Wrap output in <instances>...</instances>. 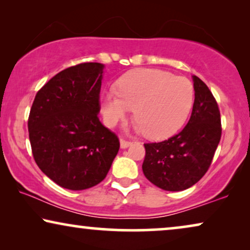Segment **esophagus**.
<instances>
[{
	"label": "esophagus",
	"instance_id": "34e87169",
	"mask_svg": "<svg viewBox=\"0 0 250 250\" xmlns=\"http://www.w3.org/2000/svg\"><path fill=\"white\" fill-rule=\"evenodd\" d=\"M119 142H121V148L122 149L128 148V146L132 145L131 141H127V140H125V139H121V140H119Z\"/></svg>",
	"mask_w": 250,
	"mask_h": 250
}]
</instances>
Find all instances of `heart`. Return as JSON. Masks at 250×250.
Returning <instances> with one entry per match:
<instances>
[{"label": "heart", "instance_id": "1", "mask_svg": "<svg viewBox=\"0 0 250 250\" xmlns=\"http://www.w3.org/2000/svg\"><path fill=\"white\" fill-rule=\"evenodd\" d=\"M193 86L188 78L159 69H135L118 82L117 93L105 92L102 112L108 124H115L134 108L136 128L146 138L162 140L173 135L189 117Z\"/></svg>", "mask_w": 250, "mask_h": 250}]
</instances>
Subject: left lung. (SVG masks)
Wrapping results in <instances>:
<instances>
[{
  "instance_id": "left-lung-1",
  "label": "left lung",
  "mask_w": 250,
  "mask_h": 250,
  "mask_svg": "<svg viewBox=\"0 0 250 250\" xmlns=\"http://www.w3.org/2000/svg\"><path fill=\"white\" fill-rule=\"evenodd\" d=\"M192 80L194 102L186 127L165 141L145 145L143 174L166 191H183L196 184L209 168L221 140L217 102L199 77Z\"/></svg>"
}]
</instances>
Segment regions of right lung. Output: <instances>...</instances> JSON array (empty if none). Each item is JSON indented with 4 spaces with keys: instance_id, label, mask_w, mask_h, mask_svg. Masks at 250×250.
<instances>
[{
    "instance_id": "1",
    "label": "right lung",
    "mask_w": 250,
    "mask_h": 250,
    "mask_svg": "<svg viewBox=\"0 0 250 250\" xmlns=\"http://www.w3.org/2000/svg\"><path fill=\"white\" fill-rule=\"evenodd\" d=\"M104 64L85 62L51 78L34 99L29 141L40 169L58 186L85 190L104 181L119 150L99 121Z\"/></svg>"
}]
</instances>
